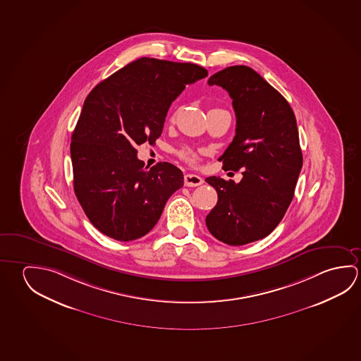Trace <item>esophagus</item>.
I'll use <instances>...</instances> for the list:
<instances>
[{
	"label": "esophagus",
	"mask_w": 361,
	"mask_h": 361,
	"mask_svg": "<svg viewBox=\"0 0 361 361\" xmlns=\"http://www.w3.org/2000/svg\"><path fill=\"white\" fill-rule=\"evenodd\" d=\"M183 183H185V186L195 188V186L202 185L204 180H202V178H200V176L194 175V173H188V175H185V178H183Z\"/></svg>",
	"instance_id": "esophagus-1"
}]
</instances>
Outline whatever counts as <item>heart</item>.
I'll list each match as a JSON object with an SVG mask.
<instances>
[{
  "label": "heart",
  "mask_w": 361,
  "mask_h": 361,
  "mask_svg": "<svg viewBox=\"0 0 361 361\" xmlns=\"http://www.w3.org/2000/svg\"><path fill=\"white\" fill-rule=\"evenodd\" d=\"M180 157H181L183 161H186L190 165H196V164L199 162V154L195 152V151H192V149H190V148L183 149V151L180 152Z\"/></svg>",
  "instance_id": "obj_1"
}]
</instances>
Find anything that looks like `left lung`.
Here are the masks:
<instances>
[{"instance_id": "8db88e82", "label": "left lung", "mask_w": 361, "mask_h": 361, "mask_svg": "<svg viewBox=\"0 0 361 361\" xmlns=\"http://www.w3.org/2000/svg\"><path fill=\"white\" fill-rule=\"evenodd\" d=\"M225 89L237 117L223 169L239 171V183L210 176L218 202L207 214V229L220 242L244 245L271 234L283 219L302 169L295 113L283 95L245 66L225 68L207 80Z\"/></svg>"}]
</instances>
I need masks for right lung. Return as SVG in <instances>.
<instances>
[{"instance_id": "1", "label": "right lung", "mask_w": 361, "mask_h": 361, "mask_svg": "<svg viewBox=\"0 0 361 361\" xmlns=\"http://www.w3.org/2000/svg\"><path fill=\"white\" fill-rule=\"evenodd\" d=\"M205 77L207 69L196 64L141 58L89 93L71 135L74 191L106 237L130 242L146 235L183 188L180 169L160 162L147 170L136 147L161 136L172 102Z\"/></svg>"}]
</instances>
